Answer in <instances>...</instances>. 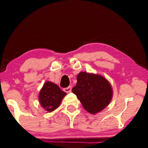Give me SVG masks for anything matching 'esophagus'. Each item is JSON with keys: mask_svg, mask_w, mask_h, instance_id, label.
Returning <instances> with one entry per match:
<instances>
[{"mask_svg": "<svg viewBox=\"0 0 148 148\" xmlns=\"http://www.w3.org/2000/svg\"><path fill=\"white\" fill-rule=\"evenodd\" d=\"M64 91L66 92H71L72 91V87L71 86H69L68 87H66V88H64Z\"/></svg>", "mask_w": 148, "mask_h": 148, "instance_id": "esophagus-1", "label": "esophagus"}]
</instances>
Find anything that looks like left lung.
Masks as SVG:
<instances>
[{
	"mask_svg": "<svg viewBox=\"0 0 148 148\" xmlns=\"http://www.w3.org/2000/svg\"><path fill=\"white\" fill-rule=\"evenodd\" d=\"M84 109L95 114L108 106L112 101L113 89L110 82L101 75L81 72L77 84L72 89Z\"/></svg>",
	"mask_w": 148,
	"mask_h": 148,
	"instance_id": "left-lung-1",
	"label": "left lung"
}]
</instances>
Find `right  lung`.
<instances>
[{
	"label": "right lung",
	"mask_w": 148,
	"mask_h": 148,
	"mask_svg": "<svg viewBox=\"0 0 148 148\" xmlns=\"http://www.w3.org/2000/svg\"><path fill=\"white\" fill-rule=\"evenodd\" d=\"M66 93L53 82H45L39 92L38 100L41 106L47 112L54 111L59 106Z\"/></svg>",
	"instance_id": "obj_1"
}]
</instances>
